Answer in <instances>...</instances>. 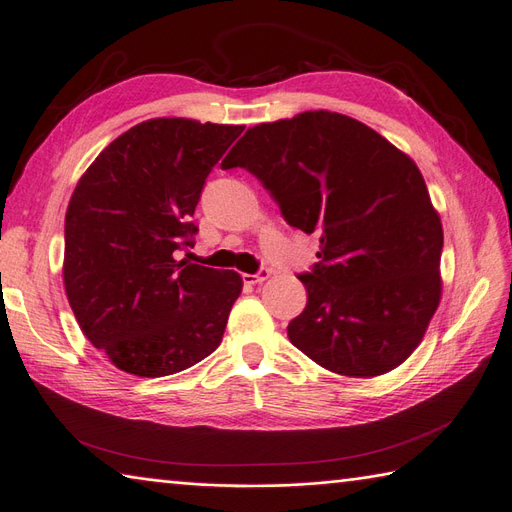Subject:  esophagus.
<instances>
[{
	"mask_svg": "<svg viewBox=\"0 0 512 512\" xmlns=\"http://www.w3.org/2000/svg\"><path fill=\"white\" fill-rule=\"evenodd\" d=\"M269 275H271V271L267 267H262L256 273H243L241 277H243V284H262Z\"/></svg>",
	"mask_w": 512,
	"mask_h": 512,
	"instance_id": "1",
	"label": "esophagus"
}]
</instances>
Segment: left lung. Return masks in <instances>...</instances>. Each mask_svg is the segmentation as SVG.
<instances>
[{
	"mask_svg": "<svg viewBox=\"0 0 512 512\" xmlns=\"http://www.w3.org/2000/svg\"><path fill=\"white\" fill-rule=\"evenodd\" d=\"M237 166L290 226L320 232V260L299 275L307 305L288 324L292 346L352 378L404 363L442 292V224L416 164L361 121L307 111L247 130L222 162Z\"/></svg>",
	"mask_w": 512,
	"mask_h": 512,
	"instance_id": "left-lung-1",
	"label": "left lung"
}]
</instances>
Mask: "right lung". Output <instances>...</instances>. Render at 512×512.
<instances>
[{"label":"right lung","instance_id":"right-lung-1","mask_svg":"<svg viewBox=\"0 0 512 512\" xmlns=\"http://www.w3.org/2000/svg\"><path fill=\"white\" fill-rule=\"evenodd\" d=\"M241 132L149 119L117 136L76 183L66 294L85 337L128 374H177L222 342L241 275L177 260V252L194 247L205 181Z\"/></svg>","mask_w":512,"mask_h":512}]
</instances>
